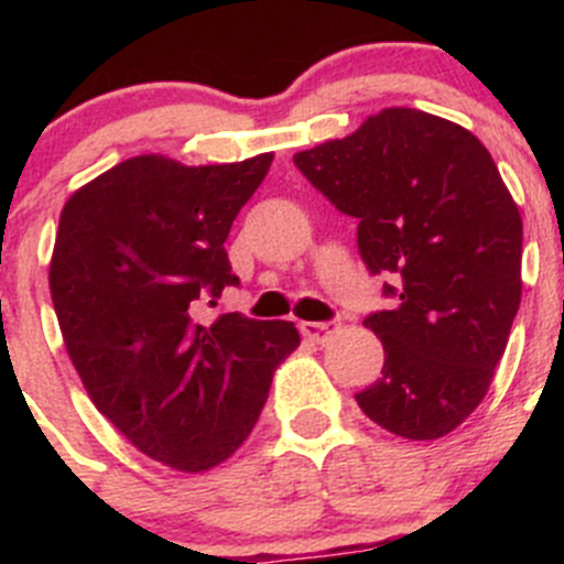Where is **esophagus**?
Returning a JSON list of instances; mask_svg holds the SVG:
<instances>
[{
  "instance_id": "obj_1",
  "label": "esophagus",
  "mask_w": 564,
  "mask_h": 564,
  "mask_svg": "<svg viewBox=\"0 0 564 564\" xmlns=\"http://www.w3.org/2000/svg\"><path fill=\"white\" fill-rule=\"evenodd\" d=\"M338 329H340L338 318H329V322H300V333H303L305 338L316 340V344L329 340Z\"/></svg>"
}]
</instances>
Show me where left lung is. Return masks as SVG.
I'll return each instance as SVG.
<instances>
[{
	"mask_svg": "<svg viewBox=\"0 0 564 564\" xmlns=\"http://www.w3.org/2000/svg\"><path fill=\"white\" fill-rule=\"evenodd\" d=\"M398 305L362 318L382 377L355 401L403 440H440L486 395L521 303V215L486 147L456 122L384 108L294 155Z\"/></svg>",
	"mask_w": 564,
	"mask_h": 564,
	"instance_id": "left-lung-1",
	"label": "left lung"
}]
</instances>
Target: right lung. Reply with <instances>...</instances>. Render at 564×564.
Segmentation results:
<instances>
[{
  "mask_svg": "<svg viewBox=\"0 0 564 564\" xmlns=\"http://www.w3.org/2000/svg\"><path fill=\"white\" fill-rule=\"evenodd\" d=\"M270 163L130 158L62 209L48 286L67 355L100 414L172 469L229 458L300 346L292 322H198L204 300L240 283L224 242Z\"/></svg>",
  "mask_w": 564,
  "mask_h": 564,
  "instance_id": "obj_1",
  "label": "right lung"
}]
</instances>
